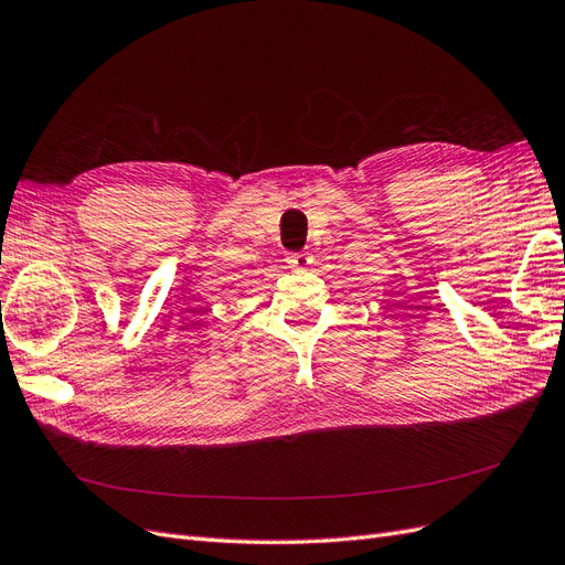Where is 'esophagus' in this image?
<instances>
[{"label":"esophagus","instance_id":"esophagus-1","mask_svg":"<svg viewBox=\"0 0 565 565\" xmlns=\"http://www.w3.org/2000/svg\"><path fill=\"white\" fill-rule=\"evenodd\" d=\"M286 263L290 269H307L309 265H312V253L309 250H298V253H288L286 256Z\"/></svg>","mask_w":565,"mask_h":565}]
</instances>
